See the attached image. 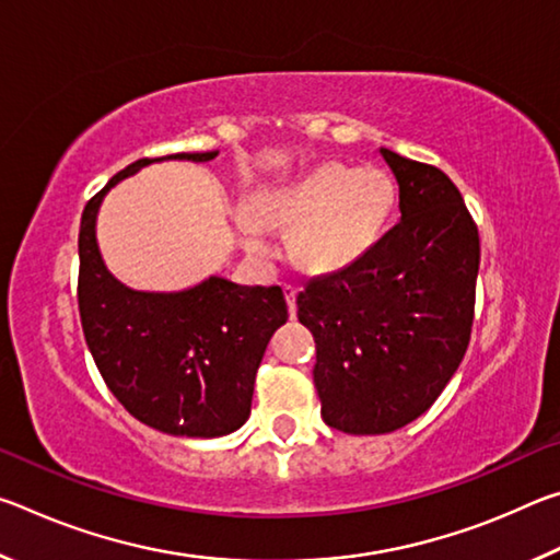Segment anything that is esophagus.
<instances>
[{
	"mask_svg": "<svg viewBox=\"0 0 560 560\" xmlns=\"http://www.w3.org/2000/svg\"><path fill=\"white\" fill-rule=\"evenodd\" d=\"M283 296H287V306H289L291 318H296V289L287 283V287H283Z\"/></svg>",
	"mask_w": 560,
	"mask_h": 560,
	"instance_id": "1",
	"label": "esophagus"
}]
</instances>
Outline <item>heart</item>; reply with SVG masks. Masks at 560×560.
Returning a JSON list of instances; mask_svg holds the SVG:
<instances>
[{
	"mask_svg": "<svg viewBox=\"0 0 560 560\" xmlns=\"http://www.w3.org/2000/svg\"><path fill=\"white\" fill-rule=\"evenodd\" d=\"M395 202L397 189L385 170L328 163L289 187L259 192L252 210L240 212V232L246 249L269 254L264 226H293L291 259L311 273H334L381 242Z\"/></svg>",
	"mask_w": 560,
	"mask_h": 560,
	"instance_id": "obj_1",
	"label": "heart"
}]
</instances>
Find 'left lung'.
<instances>
[{"label":"left lung","mask_w":560,"mask_h":560,"mask_svg":"<svg viewBox=\"0 0 560 560\" xmlns=\"http://www.w3.org/2000/svg\"><path fill=\"white\" fill-rule=\"evenodd\" d=\"M400 222L350 267L296 296L316 340L314 383L328 428L385 434L430 410L467 353L479 232L440 167L393 150Z\"/></svg>","instance_id":"left-lung-1"}]
</instances>
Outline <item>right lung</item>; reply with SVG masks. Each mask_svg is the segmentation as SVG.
I'll use <instances>...</instances> for the list:
<instances>
[{
    "label": "right lung",
    "instance_id": "add662e5",
    "mask_svg": "<svg viewBox=\"0 0 560 560\" xmlns=\"http://www.w3.org/2000/svg\"><path fill=\"white\" fill-rule=\"evenodd\" d=\"M207 163L212 153L143 158L93 195L79 232V314L108 390L148 428L175 438H222L252 410L254 377L273 330L287 324L281 287L210 277L177 293L132 291L113 277L96 244L103 195L155 160Z\"/></svg>",
    "mask_w": 560,
    "mask_h": 560
}]
</instances>
